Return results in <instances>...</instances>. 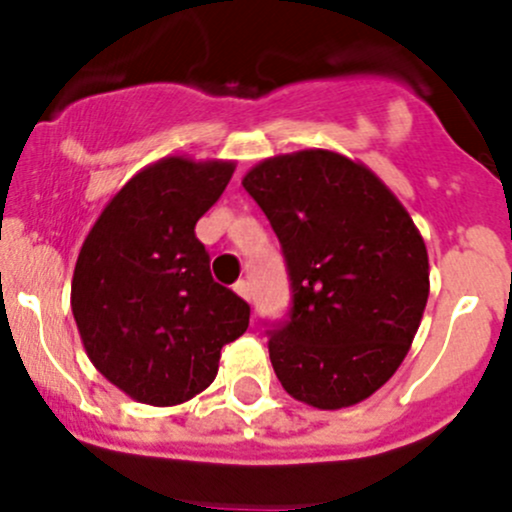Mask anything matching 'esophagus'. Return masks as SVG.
<instances>
[{"instance_id": "1", "label": "esophagus", "mask_w": 512, "mask_h": 512, "mask_svg": "<svg viewBox=\"0 0 512 512\" xmlns=\"http://www.w3.org/2000/svg\"><path fill=\"white\" fill-rule=\"evenodd\" d=\"M232 289H235L237 297H242V299H245V302H250V285H247L245 280L235 282V285H232Z\"/></svg>"}]
</instances>
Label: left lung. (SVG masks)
<instances>
[{
    "label": "left lung",
    "instance_id": "obj_1",
    "mask_svg": "<svg viewBox=\"0 0 512 512\" xmlns=\"http://www.w3.org/2000/svg\"><path fill=\"white\" fill-rule=\"evenodd\" d=\"M280 237L292 317L270 361L292 399L347 409L409 354L428 299L421 232L384 180L327 148L265 158L242 178Z\"/></svg>",
    "mask_w": 512,
    "mask_h": 512
}]
</instances>
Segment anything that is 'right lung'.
<instances>
[{
  "label": "right lung",
  "instance_id": "right-lung-1",
  "mask_svg": "<svg viewBox=\"0 0 512 512\" xmlns=\"http://www.w3.org/2000/svg\"><path fill=\"white\" fill-rule=\"evenodd\" d=\"M232 173L235 160L160 158L108 200L81 245L71 312L91 364L133 401H190L250 324L247 302L213 280L195 237Z\"/></svg>",
  "mask_w": 512,
  "mask_h": 512
}]
</instances>
